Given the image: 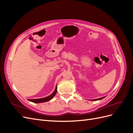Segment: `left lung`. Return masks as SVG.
Instances as JSON below:
<instances>
[{"instance_id": "1", "label": "left lung", "mask_w": 133, "mask_h": 133, "mask_svg": "<svg viewBox=\"0 0 133 133\" xmlns=\"http://www.w3.org/2000/svg\"><path fill=\"white\" fill-rule=\"evenodd\" d=\"M105 96H104V97H102V98H98V99H92V100H91V101H96V100H101V99H103V98H105Z\"/></svg>"}]
</instances>
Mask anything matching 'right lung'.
<instances>
[{
    "label": "right lung",
    "mask_w": 133,
    "mask_h": 133,
    "mask_svg": "<svg viewBox=\"0 0 133 133\" xmlns=\"http://www.w3.org/2000/svg\"><path fill=\"white\" fill-rule=\"evenodd\" d=\"M57 92V87L56 86L55 90L54 91V92L52 93L51 95H50L49 96H46L45 98H40V99H28L29 101L33 103H44V102H48L51 99H53V98L55 96V95L56 94Z\"/></svg>",
    "instance_id": "right-lung-1"
}]
</instances>
